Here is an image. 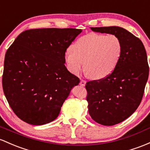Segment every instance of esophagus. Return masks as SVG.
Returning <instances> with one entry per match:
<instances>
[{
	"mask_svg": "<svg viewBox=\"0 0 150 150\" xmlns=\"http://www.w3.org/2000/svg\"><path fill=\"white\" fill-rule=\"evenodd\" d=\"M86 81H85V80L81 79V80H80V83H79V84L81 85V86H84L85 85H86Z\"/></svg>",
	"mask_w": 150,
	"mask_h": 150,
	"instance_id": "1",
	"label": "esophagus"
}]
</instances>
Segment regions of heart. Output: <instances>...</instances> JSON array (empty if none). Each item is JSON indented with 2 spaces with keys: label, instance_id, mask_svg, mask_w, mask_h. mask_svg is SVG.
Returning <instances> with one entry per match:
<instances>
[{
  "label": "heart",
  "instance_id": "1",
  "mask_svg": "<svg viewBox=\"0 0 150 150\" xmlns=\"http://www.w3.org/2000/svg\"><path fill=\"white\" fill-rule=\"evenodd\" d=\"M122 51L120 38L114 34L91 32L79 38L66 53L68 70L78 75L83 69L89 78L101 79L114 71Z\"/></svg>",
  "mask_w": 150,
  "mask_h": 150
}]
</instances>
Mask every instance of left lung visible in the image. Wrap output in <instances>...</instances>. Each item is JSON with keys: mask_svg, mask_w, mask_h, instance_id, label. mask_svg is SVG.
Wrapping results in <instances>:
<instances>
[{"mask_svg": "<svg viewBox=\"0 0 150 150\" xmlns=\"http://www.w3.org/2000/svg\"><path fill=\"white\" fill-rule=\"evenodd\" d=\"M96 32L114 34L120 38L122 51L114 71L106 78L86 83L88 113L104 126L123 122L141 103L149 76L146 50L139 38L118 26L91 27Z\"/></svg>", "mask_w": 150, "mask_h": 150, "instance_id": "obj_1", "label": "left lung"}]
</instances>
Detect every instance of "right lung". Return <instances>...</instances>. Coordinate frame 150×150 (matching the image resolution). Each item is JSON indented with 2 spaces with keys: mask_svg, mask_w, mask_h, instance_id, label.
<instances>
[{
  "mask_svg": "<svg viewBox=\"0 0 150 150\" xmlns=\"http://www.w3.org/2000/svg\"><path fill=\"white\" fill-rule=\"evenodd\" d=\"M76 28H36L22 32L6 53L3 89L16 115L42 125L57 118L80 80L65 67L67 49L81 33Z\"/></svg>",
  "mask_w": 150,
  "mask_h": 150,
  "instance_id": "obj_1",
  "label": "right lung"
}]
</instances>
